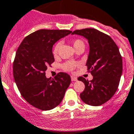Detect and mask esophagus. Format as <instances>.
<instances>
[{"mask_svg":"<svg viewBox=\"0 0 134 134\" xmlns=\"http://www.w3.org/2000/svg\"><path fill=\"white\" fill-rule=\"evenodd\" d=\"M71 80H72V81H77V80H78V78H77V77L74 76H71Z\"/></svg>","mask_w":134,"mask_h":134,"instance_id":"esophagus-1","label":"esophagus"}]
</instances>
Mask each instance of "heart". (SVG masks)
<instances>
[{"label": "heart", "instance_id": "heart-1", "mask_svg": "<svg viewBox=\"0 0 134 134\" xmlns=\"http://www.w3.org/2000/svg\"><path fill=\"white\" fill-rule=\"evenodd\" d=\"M72 43L75 51L80 48H85L84 42L82 41V40H80V39H76V40H72ZM61 45H62V43L61 42H58V43H57L55 44L54 47L53 48V51H52L53 54L54 56H56L58 54ZM78 65H79V63L75 62H67L63 65V68L65 71H72V70L75 69L77 66H78Z\"/></svg>", "mask_w": 134, "mask_h": 134}]
</instances>
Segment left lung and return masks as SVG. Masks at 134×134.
Returning a JSON list of instances; mask_svg holds the SVG:
<instances>
[{"instance_id":"left-lung-1","label":"left lung","mask_w":134,"mask_h":134,"mask_svg":"<svg viewBox=\"0 0 134 134\" xmlns=\"http://www.w3.org/2000/svg\"><path fill=\"white\" fill-rule=\"evenodd\" d=\"M72 34L83 36L90 45L86 65L93 78L90 81L78 78L85 84L81 99L90 106L103 104L114 95L122 75V60L118 47L109 36L94 28L76 30Z\"/></svg>"}]
</instances>
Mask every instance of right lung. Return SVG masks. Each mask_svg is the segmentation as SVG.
Listing matches in <instances>:
<instances>
[{
    "instance_id": "1",
    "label": "right lung",
    "mask_w": 134,
    "mask_h": 134,
    "mask_svg": "<svg viewBox=\"0 0 134 134\" xmlns=\"http://www.w3.org/2000/svg\"><path fill=\"white\" fill-rule=\"evenodd\" d=\"M71 32L67 30H39L26 36L17 48L13 78L23 97L36 108L47 111L58 106L71 83V77L65 72L47 78L45 71L48 65L54 62V43Z\"/></svg>"
}]
</instances>
